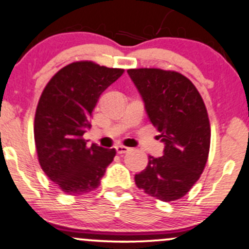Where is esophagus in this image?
<instances>
[{"instance_id":"34e87169","label":"esophagus","mask_w":249,"mask_h":249,"mask_svg":"<svg viewBox=\"0 0 249 249\" xmlns=\"http://www.w3.org/2000/svg\"><path fill=\"white\" fill-rule=\"evenodd\" d=\"M116 151L118 154H123V153H126L127 151H130V148L124 146V145H118V146H116Z\"/></svg>"}]
</instances>
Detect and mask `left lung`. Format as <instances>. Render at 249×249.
I'll use <instances>...</instances> for the list:
<instances>
[{
    "label": "left lung",
    "instance_id": "left-lung-1",
    "mask_svg": "<svg viewBox=\"0 0 249 249\" xmlns=\"http://www.w3.org/2000/svg\"><path fill=\"white\" fill-rule=\"evenodd\" d=\"M148 119L165 144L164 156H148L147 166L134 176L137 187L170 202L186 194L206 166L211 125L205 103L187 77L177 71L128 69Z\"/></svg>",
    "mask_w": 249,
    "mask_h": 249
}]
</instances>
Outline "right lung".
I'll return each mask as SVG.
<instances>
[{"instance_id":"right-lung-1","label":"right lung","mask_w":249,"mask_h":249,"mask_svg":"<svg viewBox=\"0 0 249 249\" xmlns=\"http://www.w3.org/2000/svg\"><path fill=\"white\" fill-rule=\"evenodd\" d=\"M124 72L90 61L62 68L43 90L36 108L34 136L39 165L48 178L70 196L101 185L115 148L87 146L83 134L99 97Z\"/></svg>"}]
</instances>
